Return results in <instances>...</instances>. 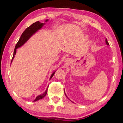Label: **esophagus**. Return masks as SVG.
I'll list each match as a JSON object with an SVG mask.
<instances>
[{
    "label": "esophagus",
    "instance_id": "34e87169",
    "mask_svg": "<svg viewBox=\"0 0 123 123\" xmlns=\"http://www.w3.org/2000/svg\"><path fill=\"white\" fill-rule=\"evenodd\" d=\"M69 61V58H67L66 59V62H68Z\"/></svg>",
    "mask_w": 123,
    "mask_h": 123
}]
</instances>
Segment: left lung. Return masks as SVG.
Returning <instances> with one entry per match:
<instances>
[{
	"label": "left lung",
	"instance_id": "1",
	"mask_svg": "<svg viewBox=\"0 0 123 123\" xmlns=\"http://www.w3.org/2000/svg\"><path fill=\"white\" fill-rule=\"evenodd\" d=\"M106 43L108 44V45H109V44L108 42V41H107V39H106Z\"/></svg>",
	"mask_w": 123,
	"mask_h": 123
}]
</instances>
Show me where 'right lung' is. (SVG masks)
Segmentation results:
<instances>
[{
    "label": "right lung",
    "instance_id": "right-lung-1",
    "mask_svg": "<svg viewBox=\"0 0 123 123\" xmlns=\"http://www.w3.org/2000/svg\"><path fill=\"white\" fill-rule=\"evenodd\" d=\"M48 20H47L46 21H48ZM43 25L44 24H43V23H41L40 22H39V21H36V22H35V23L32 24L30 26V27H28L27 29L25 30L24 32L23 33V34H21L19 40H18V42H17V43L16 44V46H15V48L14 51V54H13V57H12V60H11V62H12L13 59L14 57V56L16 54V49H17V48L21 47L22 45H23V44L26 42H27V41L29 39V38L33 34H34V33L36 31H37L38 30H39L42 28ZM54 74H55V72H54L53 73V74H52V75L51 76V79L53 77V76L54 75ZM48 88L47 89L46 91H45V92H44L43 94L42 95H40L37 96L36 98L34 99V101H36V100H38L39 99L43 98L44 97V96H46V95L47 94Z\"/></svg>",
    "mask_w": 123,
    "mask_h": 123
}]
</instances>
